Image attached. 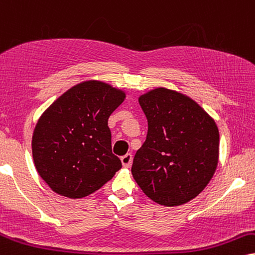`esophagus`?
<instances>
[{
  "label": "esophagus",
  "mask_w": 255,
  "mask_h": 255,
  "mask_svg": "<svg viewBox=\"0 0 255 255\" xmlns=\"http://www.w3.org/2000/svg\"><path fill=\"white\" fill-rule=\"evenodd\" d=\"M121 159L123 165H124L125 168H128V166L131 165V163H132V155H131V153H127V155L122 156Z\"/></svg>",
  "instance_id": "esophagus-1"
}]
</instances>
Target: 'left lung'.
<instances>
[{
  "mask_svg": "<svg viewBox=\"0 0 255 255\" xmlns=\"http://www.w3.org/2000/svg\"><path fill=\"white\" fill-rule=\"evenodd\" d=\"M139 105L147 133L133 158L134 181L162 206L189 202L207 187L218 165L214 119L189 97L163 87L140 96Z\"/></svg>",
  "mask_w": 255,
  "mask_h": 255,
  "instance_id": "8db88e82",
  "label": "left lung"
}]
</instances>
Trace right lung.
I'll list each match as a JSON object with an SVG mask.
<instances>
[{"label":"right lung","mask_w":255,"mask_h":255,"mask_svg":"<svg viewBox=\"0 0 255 255\" xmlns=\"http://www.w3.org/2000/svg\"><path fill=\"white\" fill-rule=\"evenodd\" d=\"M125 98L102 81L75 85L43 112L31 140L34 164L53 191L80 199L122 168L112 153L108 121Z\"/></svg>","instance_id":"add662e5"}]
</instances>
